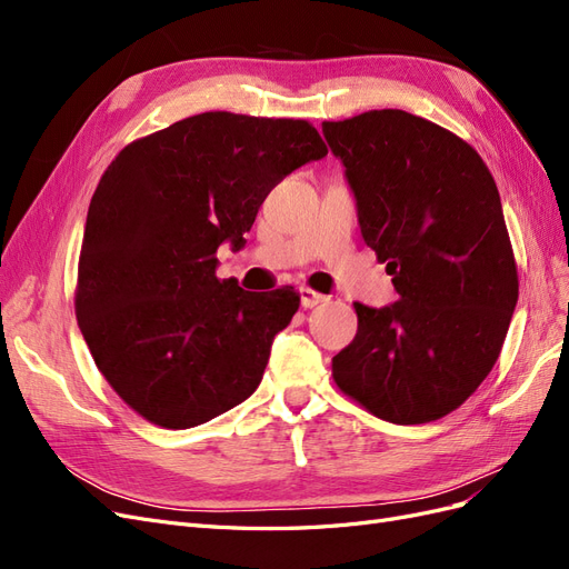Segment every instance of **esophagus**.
Segmentation results:
<instances>
[{
	"mask_svg": "<svg viewBox=\"0 0 569 569\" xmlns=\"http://www.w3.org/2000/svg\"><path fill=\"white\" fill-rule=\"evenodd\" d=\"M299 297H301V306H303V308H313V306L327 301L325 295H320V291H313L311 287H301V289H299Z\"/></svg>",
	"mask_w": 569,
	"mask_h": 569,
	"instance_id": "esophagus-1",
	"label": "esophagus"
}]
</instances>
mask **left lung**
Returning <instances> with one entry per match:
<instances>
[{"mask_svg": "<svg viewBox=\"0 0 569 569\" xmlns=\"http://www.w3.org/2000/svg\"><path fill=\"white\" fill-rule=\"evenodd\" d=\"M322 134L399 295L353 303L358 332L332 358L335 382L387 422L439 420L485 382L518 303L496 182L458 134L401 109L325 120Z\"/></svg>", "mask_w": 569, "mask_h": 569, "instance_id": "left-lung-1", "label": "left lung"}]
</instances>
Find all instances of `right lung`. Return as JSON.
I'll return each mask as SVG.
<instances>
[{
    "mask_svg": "<svg viewBox=\"0 0 569 569\" xmlns=\"http://www.w3.org/2000/svg\"><path fill=\"white\" fill-rule=\"evenodd\" d=\"M325 153L308 120L209 111L134 140L104 170L76 316L99 372L144 420L197 427L261 385L299 295L220 282L216 251L242 249L270 189Z\"/></svg>",
    "mask_w": 569,
    "mask_h": 569,
    "instance_id": "add662e5",
    "label": "right lung"
}]
</instances>
